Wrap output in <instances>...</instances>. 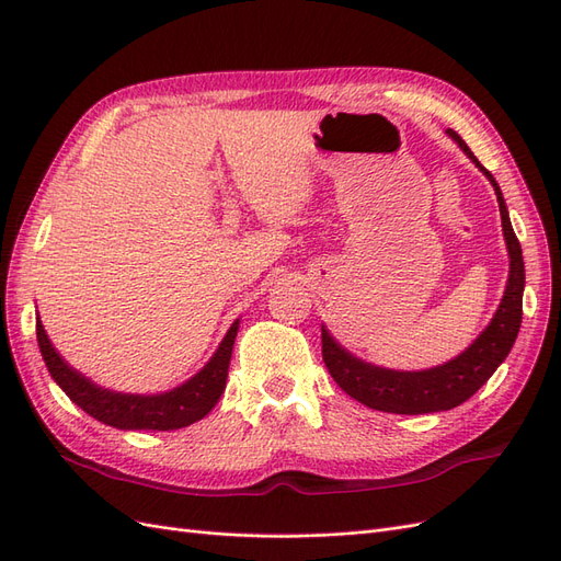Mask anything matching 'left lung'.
<instances>
[{"label": "left lung", "mask_w": 561, "mask_h": 561, "mask_svg": "<svg viewBox=\"0 0 561 561\" xmlns=\"http://www.w3.org/2000/svg\"><path fill=\"white\" fill-rule=\"evenodd\" d=\"M449 138L461 147L472 163L480 168L486 180L494 184L501 208V222L507 254H511V276H507L501 307L491 318L489 328L454 360L421 371H398L369 365L355 358L346 348L334 342V336L322 325V360H325L332 379L351 398L367 404L369 410L390 414H431L445 412L466 402L494 375L496 367L511 353L519 325H522V293H524V260L522 245L511 225L501 186L486 168L474 159L461 135L447 128Z\"/></svg>", "instance_id": "obj_1"}]
</instances>
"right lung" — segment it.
Wrapping results in <instances>:
<instances>
[{"instance_id": "1", "label": "right lung", "mask_w": 561, "mask_h": 561, "mask_svg": "<svg viewBox=\"0 0 561 561\" xmlns=\"http://www.w3.org/2000/svg\"><path fill=\"white\" fill-rule=\"evenodd\" d=\"M236 332H239V320L229 328L208 365L190 381L168 390V393L133 396L95 386L67 365L54 344L48 342V334L37 316V342L50 377L83 412L122 431H178L206 416L219 396L225 393Z\"/></svg>"}]
</instances>
